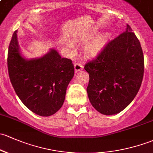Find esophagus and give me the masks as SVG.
Here are the masks:
<instances>
[{
	"mask_svg": "<svg viewBox=\"0 0 153 153\" xmlns=\"http://www.w3.org/2000/svg\"><path fill=\"white\" fill-rule=\"evenodd\" d=\"M74 69H75V72L77 73L78 71H82L83 69V65L79 63H76L74 64Z\"/></svg>",
	"mask_w": 153,
	"mask_h": 153,
	"instance_id": "esophagus-1",
	"label": "esophagus"
}]
</instances>
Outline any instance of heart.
I'll list each match as a JSON object with an SVG mask.
<instances>
[{
  "mask_svg": "<svg viewBox=\"0 0 153 153\" xmlns=\"http://www.w3.org/2000/svg\"><path fill=\"white\" fill-rule=\"evenodd\" d=\"M93 33H92L93 35ZM109 36L107 34H101L98 36L87 44L85 51L90 56H96L103 50V47L108 40Z\"/></svg>",
  "mask_w": 153,
  "mask_h": 153,
  "instance_id": "1",
  "label": "heart"
}]
</instances>
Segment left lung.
<instances>
[{
	"label": "left lung",
	"mask_w": 153,
	"mask_h": 153,
	"mask_svg": "<svg viewBox=\"0 0 153 153\" xmlns=\"http://www.w3.org/2000/svg\"><path fill=\"white\" fill-rule=\"evenodd\" d=\"M85 69L90 76L88 98L97 111L111 115L127 107L139 92L144 70L142 47L130 25L85 64Z\"/></svg>",
	"instance_id": "left-lung-1"
}]
</instances>
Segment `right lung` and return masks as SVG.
Returning a JSON list of instances; mask_svg holds the SVG:
<instances>
[{
  "label": "right lung",
  "mask_w": 153,
  "mask_h": 153,
  "mask_svg": "<svg viewBox=\"0 0 153 153\" xmlns=\"http://www.w3.org/2000/svg\"><path fill=\"white\" fill-rule=\"evenodd\" d=\"M14 31L8 51V71L16 93L23 104L38 115L48 117L63 106L67 87L74 75L71 60L62 58L52 49L42 57L22 56Z\"/></svg>",
  "instance_id": "1"
}]
</instances>
